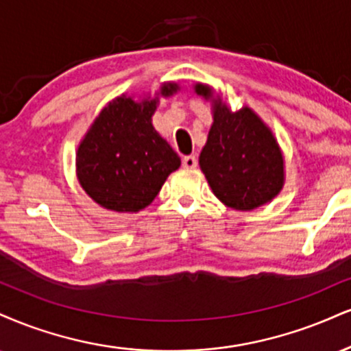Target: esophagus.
<instances>
[{
    "label": "esophagus",
    "instance_id": "esophagus-1",
    "mask_svg": "<svg viewBox=\"0 0 351 351\" xmlns=\"http://www.w3.org/2000/svg\"><path fill=\"white\" fill-rule=\"evenodd\" d=\"M197 158L194 155H188V157L183 158V167L184 168H196Z\"/></svg>",
    "mask_w": 351,
    "mask_h": 351
}]
</instances>
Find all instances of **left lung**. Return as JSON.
I'll list each match as a JSON object with an SVG mask.
<instances>
[{
  "instance_id": "1",
  "label": "left lung",
  "mask_w": 351,
  "mask_h": 351,
  "mask_svg": "<svg viewBox=\"0 0 351 351\" xmlns=\"http://www.w3.org/2000/svg\"><path fill=\"white\" fill-rule=\"evenodd\" d=\"M210 101L213 125L199 155L210 189L227 208L253 210L271 202L285 186L282 150L273 130L252 108L232 111L213 86L194 84Z\"/></svg>"
}]
</instances>
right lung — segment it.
Here are the masks:
<instances>
[{"instance_id":"1","label":"right lung","mask_w":351,"mask_h":351,"mask_svg":"<svg viewBox=\"0 0 351 351\" xmlns=\"http://www.w3.org/2000/svg\"><path fill=\"white\" fill-rule=\"evenodd\" d=\"M180 84L165 82L152 96L121 95L101 109L78 143L75 170L80 186L101 208L134 214L160 193L181 160L155 130L152 116L160 98Z\"/></svg>"}]
</instances>
